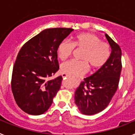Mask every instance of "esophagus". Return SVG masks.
Instances as JSON below:
<instances>
[{
    "instance_id": "esophagus-1",
    "label": "esophagus",
    "mask_w": 135,
    "mask_h": 135,
    "mask_svg": "<svg viewBox=\"0 0 135 135\" xmlns=\"http://www.w3.org/2000/svg\"><path fill=\"white\" fill-rule=\"evenodd\" d=\"M62 77H63V78H67V77H68V75H67V74H62Z\"/></svg>"
}]
</instances>
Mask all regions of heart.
Here are the masks:
<instances>
[{
    "instance_id": "b5f03b06",
    "label": "heart",
    "mask_w": 135,
    "mask_h": 135,
    "mask_svg": "<svg viewBox=\"0 0 135 135\" xmlns=\"http://www.w3.org/2000/svg\"><path fill=\"white\" fill-rule=\"evenodd\" d=\"M74 46L84 50L82 61L71 60L63 64L61 70L63 73L70 76L85 74L89 65L93 70H99L104 66L110 57L109 45L101 42L97 36L90 33H82L74 37L73 43L68 40H62L57 49L58 55L61 60L67 59L73 53Z\"/></svg>"
}]
</instances>
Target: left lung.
Returning a JSON list of instances; mask_svg holds the SVG:
<instances>
[{
	"instance_id": "obj_1",
	"label": "left lung",
	"mask_w": 135,
	"mask_h": 135,
	"mask_svg": "<svg viewBox=\"0 0 135 135\" xmlns=\"http://www.w3.org/2000/svg\"><path fill=\"white\" fill-rule=\"evenodd\" d=\"M105 37L112 49L105 65L84 78L74 93L75 104L84 115H93L108 105L116 92L122 70V51L110 37Z\"/></svg>"
}]
</instances>
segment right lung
<instances>
[{
    "label": "right lung",
    "mask_w": 135,
    "mask_h": 135,
    "mask_svg": "<svg viewBox=\"0 0 135 135\" xmlns=\"http://www.w3.org/2000/svg\"><path fill=\"white\" fill-rule=\"evenodd\" d=\"M71 28L44 30L23 45L13 69L11 89L16 103L30 115L48 110L61 87V76L50 79L59 70L57 49Z\"/></svg>",
    "instance_id": "obj_1"
}]
</instances>
